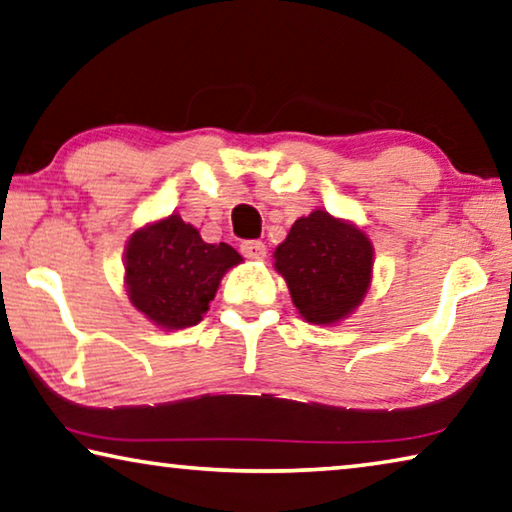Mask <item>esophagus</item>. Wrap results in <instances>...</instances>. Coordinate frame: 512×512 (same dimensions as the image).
Returning a JSON list of instances; mask_svg holds the SVG:
<instances>
[{
    "mask_svg": "<svg viewBox=\"0 0 512 512\" xmlns=\"http://www.w3.org/2000/svg\"><path fill=\"white\" fill-rule=\"evenodd\" d=\"M241 253L248 259H264L266 257V246L262 241H243Z\"/></svg>",
    "mask_w": 512,
    "mask_h": 512,
    "instance_id": "esophagus-1",
    "label": "esophagus"
}]
</instances>
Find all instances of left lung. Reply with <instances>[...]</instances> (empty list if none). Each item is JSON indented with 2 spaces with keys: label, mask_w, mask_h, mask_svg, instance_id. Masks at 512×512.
<instances>
[{
  "label": "left lung",
  "mask_w": 512,
  "mask_h": 512,
  "mask_svg": "<svg viewBox=\"0 0 512 512\" xmlns=\"http://www.w3.org/2000/svg\"><path fill=\"white\" fill-rule=\"evenodd\" d=\"M373 243L358 223L314 209L275 248L273 269L307 323L337 326L362 305L373 280Z\"/></svg>",
  "instance_id": "1"
}]
</instances>
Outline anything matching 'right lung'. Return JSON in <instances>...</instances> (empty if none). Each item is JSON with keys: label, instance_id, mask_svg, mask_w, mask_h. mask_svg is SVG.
<instances>
[{"label": "right lung", "instance_id": "right-lung-1", "mask_svg": "<svg viewBox=\"0 0 512 512\" xmlns=\"http://www.w3.org/2000/svg\"><path fill=\"white\" fill-rule=\"evenodd\" d=\"M243 257L227 243L202 241L198 227L173 212L139 227L125 243V289L136 310L161 330L196 326L223 275Z\"/></svg>", "mask_w": 512, "mask_h": 512}]
</instances>
